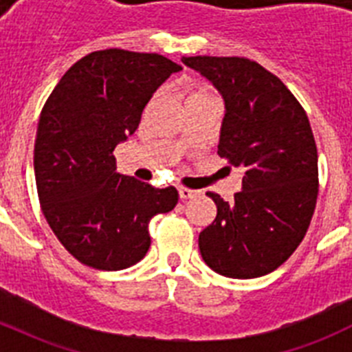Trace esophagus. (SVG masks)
Wrapping results in <instances>:
<instances>
[{
	"instance_id": "1",
	"label": "esophagus",
	"mask_w": 352,
	"mask_h": 352,
	"mask_svg": "<svg viewBox=\"0 0 352 352\" xmlns=\"http://www.w3.org/2000/svg\"><path fill=\"white\" fill-rule=\"evenodd\" d=\"M178 194H179V199H183V201H185V199L194 197L195 192L190 190V188H186V186H179V188H178Z\"/></svg>"
}]
</instances>
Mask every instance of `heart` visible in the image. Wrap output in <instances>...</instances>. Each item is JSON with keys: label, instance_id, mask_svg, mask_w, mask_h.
<instances>
[{"label": "heart", "instance_id": "heart-1", "mask_svg": "<svg viewBox=\"0 0 352 352\" xmlns=\"http://www.w3.org/2000/svg\"><path fill=\"white\" fill-rule=\"evenodd\" d=\"M201 100H214V93L211 91L208 86H204V84H197V82L188 84L185 89L186 105L195 104V102H201Z\"/></svg>", "mask_w": 352, "mask_h": 352}]
</instances>
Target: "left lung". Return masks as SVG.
I'll return each mask as SVG.
<instances>
[{
	"label": "left lung",
	"mask_w": 352,
	"mask_h": 352,
	"mask_svg": "<svg viewBox=\"0 0 352 352\" xmlns=\"http://www.w3.org/2000/svg\"><path fill=\"white\" fill-rule=\"evenodd\" d=\"M219 88L227 113L219 157L243 167L234 201L208 192L217 217L199 234V250L213 272L229 278L272 273L301 243L319 192L317 146L298 98L275 74L238 56H190Z\"/></svg>",
	"instance_id": "obj_1"
}]
</instances>
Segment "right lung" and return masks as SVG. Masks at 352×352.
I'll return each mask as SVG.
<instances>
[{
	"label": "right lung",
	"mask_w": 352,
	"mask_h": 352,
	"mask_svg": "<svg viewBox=\"0 0 352 352\" xmlns=\"http://www.w3.org/2000/svg\"><path fill=\"white\" fill-rule=\"evenodd\" d=\"M182 67L157 52L104 49L72 65L40 113L35 179L60 243L89 268L118 272L146 256L149 220L178 203L116 173V144L139 126L155 89Z\"/></svg>",
	"instance_id": "1"
}]
</instances>
